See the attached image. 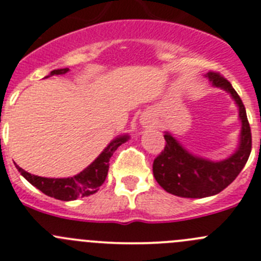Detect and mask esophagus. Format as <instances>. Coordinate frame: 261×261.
<instances>
[{"mask_svg": "<svg viewBox=\"0 0 261 261\" xmlns=\"http://www.w3.org/2000/svg\"><path fill=\"white\" fill-rule=\"evenodd\" d=\"M140 123L143 125V127L150 128L155 125V121L153 117L148 116V114H144V116H142V118H140Z\"/></svg>", "mask_w": 261, "mask_h": 261, "instance_id": "esophagus-1", "label": "esophagus"}]
</instances>
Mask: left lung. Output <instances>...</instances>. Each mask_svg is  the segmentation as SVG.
I'll list each match as a JSON object with an SVG mask.
<instances>
[{"label": "left lung", "instance_id": "1", "mask_svg": "<svg viewBox=\"0 0 261 261\" xmlns=\"http://www.w3.org/2000/svg\"><path fill=\"white\" fill-rule=\"evenodd\" d=\"M214 87H220L232 96L238 107L241 133L238 148L221 161H211L193 154L166 131V147L153 162V175L167 193L184 198H204L215 196L238 176L251 153V130L241 97L230 82L219 73L206 74Z\"/></svg>", "mask_w": 261, "mask_h": 261}]
</instances>
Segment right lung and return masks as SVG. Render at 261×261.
<instances>
[{
	"instance_id": "1",
	"label": "right lung",
	"mask_w": 261,
	"mask_h": 261,
	"mask_svg": "<svg viewBox=\"0 0 261 261\" xmlns=\"http://www.w3.org/2000/svg\"><path fill=\"white\" fill-rule=\"evenodd\" d=\"M69 72L68 68L63 69H54L50 75L55 74H65ZM130 139L128 135H119L114 138L111 143L106 147V149L97 155L96 160L90 164L85 170H82L80 174L70 177H62V179H55V177H42L37 175H32L27 172L25 170L20 169L16 165V169L19 170L21 175L31 182L32 186L40 189L46 196L53 197V198L60 199V201H74L79 197H87L96 193L100 188V186L106 180L108 175L109 160L113 155L114 150L121 144L126 143Z\"/></svg>"
}]
</instances>
